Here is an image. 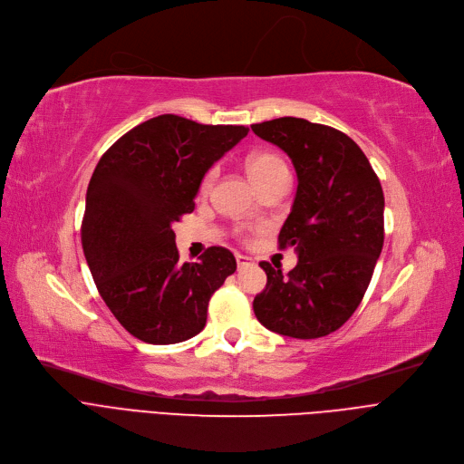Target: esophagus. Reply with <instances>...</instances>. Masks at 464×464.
Wrapping results in <instances>:
<instances>
[{
	"instance_id": "esophagus-1",
	"label": "esophagus",
	"mask_w": 464,
	"mask_h": 464,
	"mask_svg": "<svg viewBox=\"0 0 464 464\" xmlns=\"http://www.w3.org/2000/svg\"><path fill=\"white\" fill-rule=\"evenodd\" d=\"M235 259H237L238 269H242V266H248V265H252V263H254V259H252V257H248V256H242V254H237V256H235Z\"/></svg>"
}]
</instances>
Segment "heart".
I'll return each mask as SVG.
<instances>
[{"label":"heart","mask_w":464,"mask_h":464,"mask_svg":"<svg viewBox=\"0 0 464 464\" xmlns=\"http://www.w3.org/2000/svg\"><path fill=\"white\" fill-rule=\"evenodd\" d=\"M245 167H246L248 177L252 179V182L257 188L282 177V175H285V173H289L284 160L280 156L273 154V152H254V154H250L245 160ZM214 179H216V167L208 169L205 173V177L199 184V193L201 195H207L210 191Z\"/></svg>","instance_id":"b5f03b06"}]
</instances>
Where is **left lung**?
Returning <instances> with one entry per match:
<instances>
[{
  "mask_svg": "<svg viewBox=\"0 0 464 464\" xmlns=\"http://www.w3.org/2000/svg\"><path fill=\"white\" fill-rule=\"evenodd\" d=\"M297 170V193L278 245L295 246L287 275L261 261L266 285L254 299L261 325L291 338L343 327L367 291L383 246V191L367 156L343 131L284 116L254 124ZM276 266V265H275Z\"/></svg>",
  "mask_w": 464,
  "mask_h": 464,
  "instance_id": "obj_1",
  "label": "left lung"
}]
</instances>
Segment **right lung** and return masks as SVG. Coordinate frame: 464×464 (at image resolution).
<instances>
[{"instance_id":"right-lung-1","label":"right lung","mask_w":464,"mask_h":464,"mask_svg":"<svg viewBox=\"0 0 464 464\" xmlns=\"http://www.w3.org/2000/svg\"><path fill=\"white\" fill-rule=\"evenodd\" d=\"M248 135L161 114L121 135L86 191L82 250L102 299L128 333L177 344L203 331L214 291L237 271L227 248L180 263L173 224L193 212L207 170Z\"/></svg>"}]
</instances>
